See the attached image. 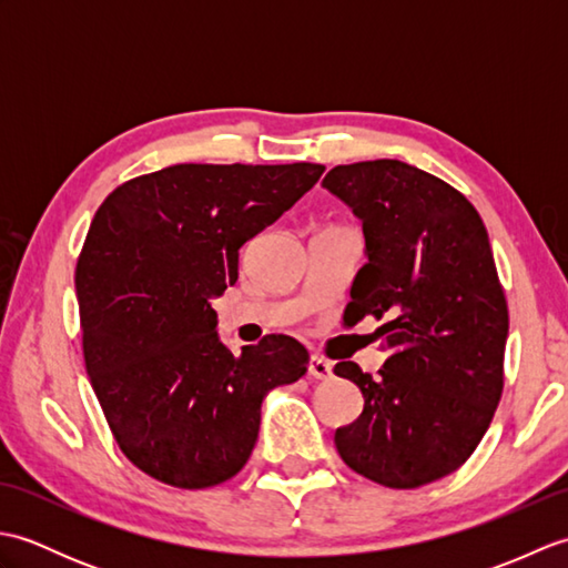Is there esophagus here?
<instances>
[{"instance_id": "1", "label": "esophagus", "mask_w": 568, "mask_h": 568, "mask_svg": "<svg viewBox=\"0 0 568 568\" xmlns=\"http://www.w3.org/2000/svg\"><path fill=\"white\" fill-rule=\"evenodd\" d=\"M310 376L315 381H329L334 373H332V364L327 358L322 356H312L310 358Z\"/></svg>"}]
</instances>
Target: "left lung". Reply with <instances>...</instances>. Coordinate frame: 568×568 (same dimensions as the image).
Returning a JSON list of instances; mask_svg holds the SVG:
<instances>
[{"mask_svg":"<svg viewBox=\"0 0 568 568\" xmlns=\"http://www.w3.org/2000/svg\"><path fill=\"white\" fill-rule=\"evenodd\" d=\"M364 224L366 265L346 315H385L378 378L354 361L364 413L334 434L348 468L417 488L474 454L503 395L508 303L484 220L462 192L403 161L336 165L322 180Z\"/></svg>","mask_w":568,"mask_h":568,"instance_id":"1","label":"left lung"}]
</instances>
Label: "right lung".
<instances>
[{"mask_svg":"<svg viewBox=\"0 0 568 568\" xmlns=\"http://www.w3.org/2000/svg\"><path fill=\"white\" fill-rule=\"evenodd\" d=\"M324 165L180 163L119 185L75 268L84 368L131 464L175 488L236 476L263 397L305 376L310 354L268 334L234 354L212 300L239 248L315 187Z\"/></svg>","mask_w":568,"mask_h":568,"instance_id":"add662e5","label":"right lung"}]
</instances>
